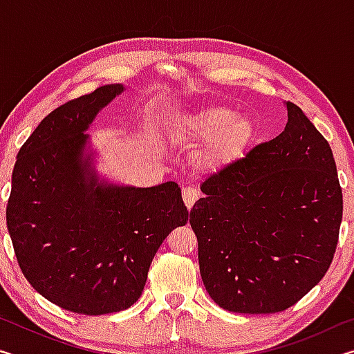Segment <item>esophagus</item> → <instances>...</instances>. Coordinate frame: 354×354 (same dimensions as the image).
I'll list each match as a JSON object with an SVG mask.
<instances>
[{
  "mask_svg": "<svg viewBox=\"0 0 354 354\" xmlns=\"http://www.w3.org/2000/svg\"><path fill=\"white\" fill-rule=\"evenodd\" d=\"M183 200H184V205L187 206V209L190 211L192 206L195 205V201L198 200V192L194 187H184L183 189Z\"/></svg>",
  "mask_w": 354,
  "mask_h": 354,
  "instance_id": "34e87169",
  "label": "esophagus"
}]
</instances>
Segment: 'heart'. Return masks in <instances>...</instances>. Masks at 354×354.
Wrapping results in <instances>:
<instances>
[{"label": "heart", "mask_w": 354, "mask_h": 354, "mask_svg": "<svg viewBox=\"0 0 354 354\" xmlns=\"http://www.w3.org/2000/svg\"><path fill=\"white\" fill-rule=\"evenodd\" d=\"M178 140L205 145L195 154V165L205 173H217L237 162L254 137V124L230 107L209 104L185 113L175 124Z\"/></svg>", "instance_id": "heart-1"}]
</instances>
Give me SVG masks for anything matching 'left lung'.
<instances>
[{
	"instance_id": "8db88e82",
	"label": "left lung",
	"mask_w": 354,
	"mask_h": 354,
	"mask_svg": "<svg viewBox=\"0 0 354 354\" xmlns=\"http://www.w3.org/2000/svg\"><path fill=\"white\" fill-rule=\"evenodd\" d=\"M287 124L201 184L190 211L201 279L220 308L274 314L325 277L344 200L333 151L297 104Z\"/></svg>"
}]
</instances>
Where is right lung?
I'll return each mask as SVG.
<instances>
[{
    "label": "right lung",
    "instance_id": "add662e5",
    "mask_svg": "<svg viewBox=\"0 0 354 354\" xmlns=\"http://www.w3.org/2000/svg\"><path fill=\"white\" fill-rule=\"evenodd\" d=\"M123 91L107 84L48 113L12 171L6 220L21 272L41 297L76 314L133 306L156 251L189 220L176 183H107L84 153V133Z\"/></svg>",
    "mask_w": 354,
    "mask_h": 354
}]
</instances>
